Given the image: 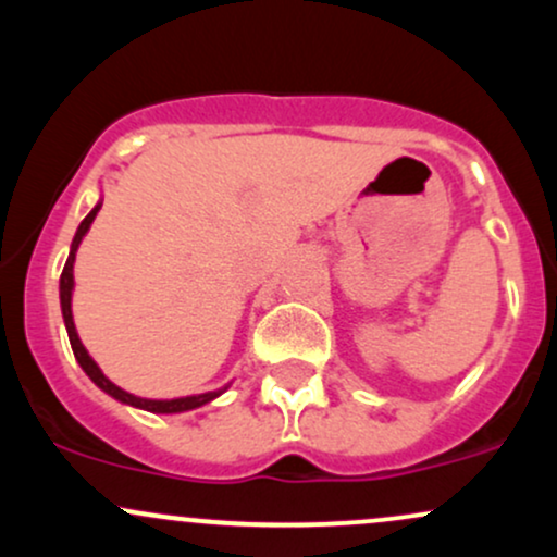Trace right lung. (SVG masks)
<instances>
[{"label":"right lung","instance_id":"1","mask_svg":"<svg viewBox=\"0 0 557 557\" xmlns=\"http://www.w3.org/2000/svg\"><path fill=\"white\" fill-rule=\"evenodd\" d=\"M99 209H101V198H99V201H96V207L91 209V212L86 214V220L81 222L78 230H75V238H73V243H70V253H67V261H65V270H62V277H60L62 319H65V330H67L70 345H73L75 361L81 363V369L88 374V380H91L99 389H104V393L110 395V398H114L117 403H125V406H131V408H140V411H149V413H185V411H194V408L207 406V403H212L214 398H220V395L225 393L230 385L220 387V389H209V393L183 395V398H168V400L140 398V395H133V393H127V389L114 385L110 376L101 372L99 363H96L91 356H88L86 345L81 343L78 330H75V322H73V290H75V274H73V270H75V253H78L83 238H86V233H88V230H91L96 214H99Z\"/></svg>","mask_w":557,"mask_h":557}]
</instances>
